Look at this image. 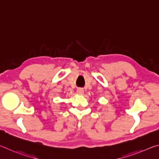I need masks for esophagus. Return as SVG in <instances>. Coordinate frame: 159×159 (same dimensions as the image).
Segmentation results:
<instances>
[{
    "mask_svg": "<svg viewBox=\"0 0 159 159\" xmlns=\"http://www.w3.org/2000/svg\"><path fill=\"white\" fill-rule=\"evenodd\" d=\"M76 92H77L78 94H79V95H83V94L84 93V90H83V88H78V89H77Z\"/></svg>",
    "mask_w": 159,
    "mask_h": 159,
    "instance_id": "obj_1",
    "label": "esophagus"
}]
</instances>
